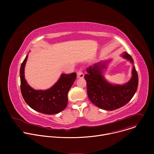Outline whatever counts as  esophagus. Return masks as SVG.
Here are the masks:
<instances>
[{
    "instance_id": "obj_1",
    "label": "esophagus",
    "mask_w": 154,
    "mask_h": 154,
    "mask_svg": "<svg viewBox=\"0 0 154 154\" xmlns=\"http://www.w3.org/2000/svg\"><path fill=\"white\" fill-rule=\"evenodd\" d=\"M77 78H83L84 77V74L82 72L81 69H79L78 71V72L77 73Z\"/></svg>"
}]
</instances>
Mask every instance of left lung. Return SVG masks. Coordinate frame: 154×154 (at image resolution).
Masks as SVG:
<instances>
[{
	"mask_svg": "<svg viewBox=\"0 0 154 154\" xmlns=\"http://www.w3.org/2000/svg\"><path fill=\"white\" fill-rule=\"evenodd\" d=\"M122 56L134 62L127 52ZM103 68H105V63L100 62L86 68L88 73L84 77L86 82L88 96L97 107L105 110H115L127 104L135 94L138 84V73L134 67L132 77L128 82L124 85H112L102 77L101 72Z\"/></svg>",
	"mask_w": 154,
	"mask_h": 154,
	"instance_id": "8db88e82",
	"label": "left lung"
}]
</instances>
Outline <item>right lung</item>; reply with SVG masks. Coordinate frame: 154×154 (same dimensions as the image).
Returning <instances> with one entry per match:
<instances>
[{
	"instance_id": "add662e5",
	"label": "right lung",
	"mask_w": 154,
	"mask_h": 154,
	"mask_svg": "<svg viewBox=\"0 0 154 154\" xmlns=\"http://www.w3.org/2000/svg\"><path fill=\"white\" fill-rule=\"evenodd\" d=\"M27 57L22 63L20 68V91L25 102L32 109L44 114L54 115L64 110L68 104V93L76 79V73L61 74L58 82L49 90H35L24 78Z\"/></svg>"
}]
</instances>
